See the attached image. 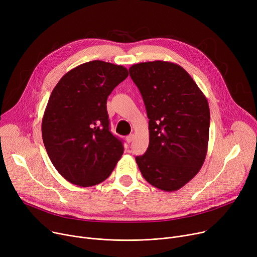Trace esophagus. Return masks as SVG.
<instances>
[{
  "label": "esophagus",
  "instance_id": "esophagus-1",
  "mask_svg": "<svg viewBox=\"0 0 257 257\" xmlns=\"http://www.w3.org/2000/svg\"><path fill=\"white\" fill-rule=\"evenodd\" d=\"M134 140V134H129V136L126 138L127 143H131Z\"/></svg>",
  "mask_w": 257,
  "mask_h": 257
}]
</instances>
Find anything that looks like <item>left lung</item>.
I'll list each match as a JSON object with an SVG mask.
<instances>
[{
    "mask_svg": "<svg viewBox=\"0 0 257 257\" xmlns=\"http://www.w3.org/2000/svg\"><path fill=\"white\" fill-rule=\"evenodd\" d=\"M149 118V147L136 160L143 177L165 192L192 180L207 153L209 106L183 67L168 61L133 64L129 69Z\"/></svg>",
    "mask_w": 257,
    "mask_h": 257,
    "instance_id": "obj_1",
    "label": "left lung"
}]
</instances>
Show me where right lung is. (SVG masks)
Segmentation results:
<instances>
[{"label":"right lung","instance_id":"1","mask_svg":"<svg viewBox=\"0 0 257 257\" xmlns=\"http://www.w3.org/2000/svg\"><path fill=\"white\" fill-rule=\"evenodd\" d=\"M128 70L101 60L76 66L54 87L42 123L53 166L69 182L92 186L109 177L124 147L109 130L107 98Z\"/></svg>","mask_w":257,"mask_h":257}]
</instances>
